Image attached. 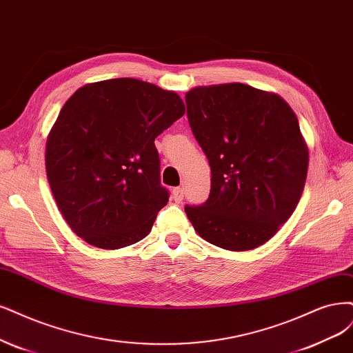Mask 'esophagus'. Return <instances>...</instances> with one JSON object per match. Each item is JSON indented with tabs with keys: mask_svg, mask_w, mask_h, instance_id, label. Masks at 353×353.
Listing matches in <instances>:
<instances>
[{
	"mask_svg": "<svg viewBox=\"0 0 353 353\" xmlns=\"http://www.w3.org/2000/svg\"><path fill=\"white\" fill-rule=\"evenodd\" d=\"M172 196H174V200H175L176 203H181L182 199H184V188H181V187L174 188V190H172Z\"/></svg>",
	"mask_w": 353,
	"mask_h": 353,
	"instance_id": "esophagus-1",
	"label": "esophagus"
}]
</instances>
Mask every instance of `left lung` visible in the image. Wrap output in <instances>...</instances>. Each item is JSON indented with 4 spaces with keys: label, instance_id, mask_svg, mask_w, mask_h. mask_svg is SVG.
I'll return each instance as SVG.
<instances>
[{
    "label": "left lung",
    "instance_id": "left-lung-1",
    "mask_svg": "<svg viewBox=\"0 0 353 353\" xmlns=\"http://www.w3.org/2000/svg\"><path fill=\"white\" fill-rule=\"evenodd\" d=\"M194 137L208 156V201L185 205L210 244L247 251L269 241L292 216L308 171V149L290 106L242 83L196 88L185 94Z\"/></svg>",
    "mask_w": 353,
    "mask_h": 353
}]
</instances>
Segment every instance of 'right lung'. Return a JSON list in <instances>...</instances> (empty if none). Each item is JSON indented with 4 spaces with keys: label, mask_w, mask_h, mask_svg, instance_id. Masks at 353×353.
I'll return each instance as SVG.
<instances>
[{
    "label": "right lung",
    "mask_w": 353,
    "mask_h": 353,
    "mask_svg": "<svg viewBox=\"0 0 353 353\" xmlns=\"http://www.w3.org/2000/svg\"><path fill=\"white\" fill-rule=\"evenodd\" d=\"M185 114L174 92L136 79L86 84L46 141V176L65 222L90 245L117 250L150 232L169 200L154 139Z\"/></svg>",
    "instance_id": "1"
}]
</instances>
